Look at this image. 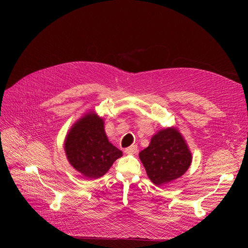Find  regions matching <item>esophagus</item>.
Listing matches in <instances>:
<instances>
[{
  "label": "esophagus",
  "mask_w": 248,
  "mask_h": 248,
  "mask_svg": "<svg viewBox=\"0 0 248 248\" xmlns=\"http://www.w3.org/2000/svg\"><path fill=\"white\" fill-rule=\"evenodd\" d=\"M126 154H136L138 152V147L136 145H133L131 147H128L125 149Z\"/></svg>",
  "instance_id": "1"
}]
</instances>
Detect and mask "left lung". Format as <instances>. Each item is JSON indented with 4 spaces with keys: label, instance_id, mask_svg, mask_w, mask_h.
<instances>
[{
    "label": "left lung",
    "instance_id": "left-lung-1",
    "mask_svg": "<svg viewBox=\"0 0 248 248\" xmlns=\"http://www.w3.org/2000/svg\"><path fill=\"white\" fill-rule=\"evenodd\" d=\"M139 156L149 179L157 186L167 185L183 176L192 161L189 147L176 127L155 133Z\"/></svg>",
    "mask_w": 248,
    "mask_h": 248
}]
</instances>
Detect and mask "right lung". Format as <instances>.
I'll list each match as a JSON object with an SVG mask.
<instances>
[{
    "mask_svg": "<svg viewBox=\"0 0 248 248\" xmlns=\"http://www.w3.org/2000/svg\"><path fill=\"white\" fill-rule=\"evenodd\" d=\"M64 150L70 166L87 179H98L123 153L108 140L104 120L94 110L79 118L67 132Z\"/></svg>",
    "mask_w": 248,
    "mask_h": 248,
    "instance_id": "add662e5",
    "label": "right lung"
}]
</instances>
